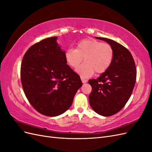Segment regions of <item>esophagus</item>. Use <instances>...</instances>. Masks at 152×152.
Segmentation results:
<instances>
[{"label":"esophagus","mask_w":152,"mask_h":152,"mask_svg":"<svg viewBox=\"0 0 152 152\" xmlns=\"http://www.w3.org/2000/svg\"><path fill=\"white\" fill-rule=\"evenodd\" d=\"M80 79H81V80H82V83H86V82H87V80L86 79H84V77H80Z\"/></svg>","instance_id":"1"}]
</instances>
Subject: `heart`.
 Segmentation results:
<instances>
[{"label": "heart", "instance_id": "obj_1", "mask_svg": "<svg viewBox=\"0 0 152 152\" xmlns=\"http://www.w3.org/2000/svg\"><path fill=\"white\" fill-rule=\"evenodd\" d=\"M113 49L110 44L93 39H85L77 44L76 49H68L65 53L68 65L75 68L84 60V63L76 69L78 73L87 77L104 72L111 65L113 58Z\"/></svg>", "mask_w": 152, "mask_h": 152}]
</instances>
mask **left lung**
<instances>
[{"label":"left lung","instance_id":"8db88e82","mask_svg":"<svg viewBox=\"0 0 152 152\" xmlns=\"http://www.w3.org/2000/svg\"><path fill=\"white\" fill-rule=\"evenodd\" d=\"M107 42L113 49V58L109 68L97 79H91L89 96L91 108L104 117L121 110L131 97L136 83V68L131 53L113 40L96 37Z\"/></svg>","mask_w":152,"mask_h":152}]
</instances>
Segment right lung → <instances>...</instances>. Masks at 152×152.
Here are the masks:
<instances>
[{
    "label": "right lung",
    "mask_w": 152,
    "mask_h": 152,
    "mask_svg": "<svg viewBox=\"0 0 152 152\" xmlns=\"http://www.w3.org/2000/svg\"><path fill=\"white\" fill-rule=\"evenodd\" d=\"M57 37L42 40L26 50L21 65L25 94L37 111L56 117L70 107L82 83L69 66L56 42Z\"/></svg>",
    "instance_id": "obj_1"
}]
</instances>
